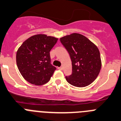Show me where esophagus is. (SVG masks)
I'll use <instances>...</instances> for the list:
<instances>
[{
    "instance_id": "obj_1",
    "label": "esophagus",
    "mask_w": 121,
    "mask_h": 121,
    "mask_svg": "<svg viewBox=\"0 0 121 121\" xmlns=\"http://www.w3.org/2000/svg\"><path fill=\"white\" fill-rule=\"evenodd\" d=\"M63 67H58V69H59V70H63Z\"/></svg>"
}]
</instances>
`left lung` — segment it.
<instances>
[{
	"mask_svg": "<svg viewBox=\"0 0 121 121\" xmlns=\"http://www.w3.org/2000/svg\"><path fill=\"white\" fill-rule=\"evenodd\" d=\"M60 42L70 55L72 73L66 77L73 86L84 87L95 81L102 66L98 48L93 42L78 33L60 38Z\"/></svg>",
	"mask_w": 121,
	"mask_h": 121,
	"instance_id": "8db88e82",
	"label": "left lung"
}]
</instances>
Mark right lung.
I'll use <instances>...</instances> for the list:
<instances>
[{
  "mask_svg": "<svg viewBox=\"0 0 121 121\" xmlns=\"http://www.w3.org/2000/svg\"><path fill=\"white\" fill-rule=\"evenodd\" d=\"M58 38L46 34L30 37L18 48L16 62L19 72L25 79L32 84L42 86L47 83L56 67L51 64L49 52Z\"/></svg>",
  "mask_w": 121,
  "mask_h": 121,
  "instance_id": "right-lung-1",
  "label": "right lung"
}]
</instances>
